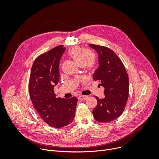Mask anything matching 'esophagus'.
Here are the masks:
<instances>
[{"mask_svg":"<svg viewBox=\"0 0 159 159\" xmlns=\"http://www.w3.org/2000/svg\"><path fill=\"white\" fill-rule=\"evenodd\" d=\"M88 97L86 96H83V95H80L78 97V99L79 100H81V101H83V100H85Z\"/></svg>","mask_w":159,"mask_h":159,"instance_id":"esophagus-1","label":"esophagus"}]
</instances>
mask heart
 Instances as JSON below:
<instances>
[{
    "label": "heart",
    "mask_w": 159,
    "mask_h": 159,
    "mask_svg": "<svg viewBox=\"0 0 159 159\" xmlns=\"http://www.w3.org/2000/svg\"><path fill=\"white\" fill-rule=\"evenodd\" d=\"M69 56L80 65H82L86 70H92L96 65L95 56L87 49L75 47L71 48L69 52Z\"/></svg>",
    "instance_id": "heart-1"
}]
</instances>
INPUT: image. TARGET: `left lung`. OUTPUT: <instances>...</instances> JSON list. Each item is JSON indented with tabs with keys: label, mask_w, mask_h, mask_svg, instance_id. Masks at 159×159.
I'll use <instances>...</instances> for the list:
<instances>
[{
	"label": "left lung",
	"mask_w": 159,
	"mask_h": 159,
	"mask_svg": "<svg viewBox=\"0 0 159 159\" xmlns=\"http://www.w3.org/2000/svg\"><path fill=\"white\" fill-rule=\"evenodd\" d=\"M99 55V66L94 73L95 81L104 88L103 99H99L93 111L94 118L99 122L114 121L123 113L128 99L129 80L121 60L112 50L106 47L89 44Z\"/></svg>",
	"instance_id": "left-lung-1"
}]
</instances>
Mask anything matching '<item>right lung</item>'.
<instances>
[{
  "mask_svg": "<svg viewBox=\"0 0 159 159\" xmlns=\"http://www.w3.org/2000/svg\"><path fill=\"white\" fill-rule=\"evenodd\" d=\"M65 50L59 45L36 58L29 81V93L38 115L48 125L61 128L74 120L77 98H56L54 87L60 79L59 63Z\"/></svg>",
  "mask_w": 159,
  "mask_h": 159,
  "instance_id": "1",
  "label": "right lung"
}]
</instances>
